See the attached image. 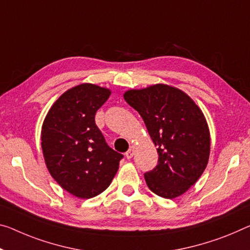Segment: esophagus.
<instances>
[{
  "mask_svg": "<svg viewBox=\"0 0 250 250\" xmlns=\"http://www.w3.org/2000/svg\"><path fill=\"white\" fill-rule=\"evenodd\" d=\"M134 149H135V147H134V146H130V147H129L128 151L125 153L126 159H128V160H129V159H132L133 155H134Z\"/></svg>",
  "mask_w": 250,
  "mask_h": 250,
  "instance_id": "obj_1",
  "label": "esophagus"
}]
</instances>
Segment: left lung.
I'll list each match as a JSON object with an SVG mask.
<instances>
[{
    "mask_svg": "<svg viewBox=\"0 0 250 250\" xmlns=\"http://www.w3.org/2000/svg\"><path fill=\"white\" fill-rule=\"evenodd\" d=\"M124 99L143 118L159 154L155 168L144 174L147 187L165 199L180 197L209 161L210 130L202 110L189 95L165 83L129 89Z\"/></svg>",
    "mask_w": 250,
    "mask_h": 250,
    "instance_id": "obj_1",
    "label": "left lung"
}]
</instances>
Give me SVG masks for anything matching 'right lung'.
<instances>
[{"label": "right lung", "instance_id": "obj_1", "mask_svg": "<svg viewBox=\"0 0 250 250\" xmlns=\"http://www.w3.org/2000/svg\"><path fill=\"white\" fill-rule=\"evenodd\" d=\"M112 91L94 83L68 89L53 103L41 128L49 173L69 193L94 198L109 187L123 155L110 148L95 115Z\"/></svg>", "mask_w": 250, "mask_h": 250}]
</instances>
